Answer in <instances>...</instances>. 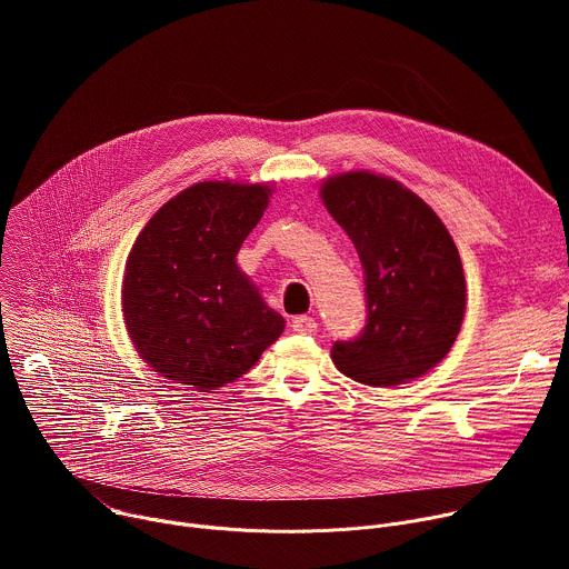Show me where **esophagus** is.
<instances>
[{
	"label": "esophagus",
	"mask_w": 569,
	"mask_h": 569,
	"mask_svg": "<svg viewBox=\"0 0 569 569\" xmlns=\"http://www.w3.org/2000/svg\"><path fill=\"white\" fill-rule=\"evenodd\" d=\"M292 329H295L297 333H301V336H310V333L317 331V321H315V317H310V315H297V317L292 319Z\"/></svg>",
	"instance_id": "1"
}]
</instances>
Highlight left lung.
Wrapping results in <instances>:
<instances>
[{
	"instance_id": "obj_1",
	"label": "left lung",
	"mask_w": 569,
	"mask_h": 569,
	"mask_svg": "<svg viewBox=\"0 0 569 569\" xmlns=\"http://www.w3.org/2000/svg\"><path fill=\"white\" fill-rule=\"evenodd\" d=\"M321 200L365 270L367 321L333 345L338 369L365 385H398L439 365L466 310L459 252L439 216L410 189L367 171L331 178Z\"/></svg>"
}]
</instances>
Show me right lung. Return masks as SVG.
<instances>
[{
  "label": "right lung",
  "instance_id": "right-lung-1",
  "mask_svg": "<svg viewBox=\"0 0 569 569\" xmlns=\"http://www.w3.org/2000/svg\"><path fill=\"white\" fill-rule=\"evenodd\" d=\"M270 189L200 182L161 207L137 236L121 301L139 356L164 378L200 391L246 373L283 333L236 266Z\"/></svg>",
  "mask_w": 569,
  "mask_h": 569
}]
</instances>
